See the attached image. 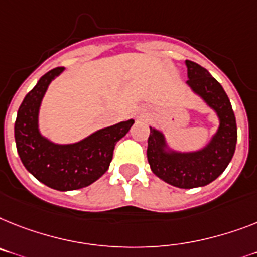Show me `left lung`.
I'll return each instance as SVG.
<instances>
[{
	"instance_id": "8db88e82",
	"label": "left lung",
	"mask_w": 257,
	"mask_h": 257,
	"mask_svg": "<svg viewBox=\"0 0 257 257\" xmlns=\"http://www.w3.org/2000/svg\"><path fill=\"white\" fill-rule=\"evenodd\" d=\"M185 64L189 77L186 84L217 111L219 128L201 151L181 154L165 151L164 135L150 127L147 159L158 177L177 188L192 189L207 185L227 168L234 156L238 131L230 99L222 85L200 64L190 60H186Z\"/></svg>"
}]
</instances>
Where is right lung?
Masks as SVG:
<instances>
[{
    "label": "right lung",
    "instance_id": "right-lung-1",
    "mask_svg": "<svg viewBox=\"0 0 257 257\" xmlns=\"http://www.w3.org/2000/svg\"><path fill=\"white\" fill-rule=\"evenodd\" d=\"M64 71L51 69L26 94L17 114L14 137L25 168L52 189L67 192L90 185L107 171L116 142L123 138L134 119L120 122L92 134L75 144H55L40 135L38 114L50 82Z\"/></svg>",
    "mask_w": 257,
    "mask_h": 257
}]
</instances>
